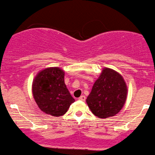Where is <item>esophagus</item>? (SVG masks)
Segmentation results:
<instances>
[{"label": "esophagus", "mask_w": 155, "mask_h": 155, "mask_svg": "<svg viewBox=\"0 0 155 155\" xmlns=\"http://www.w3.org/2000/svg\"><path fill=\"white\" fill-rule=\"evenodd\" d=\"M85 99H86V97H85V96H83H83H80L79 99H79V100H81V101H85Z\"/></svg>", "instance_id": "obj_1"}]
</instances>
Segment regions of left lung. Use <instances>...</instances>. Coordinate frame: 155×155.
Returning <instances> with one entry per match:
<instances>
[{"instance_id": "1", "label": "left lung", "mask_w": 155, "mask_h": 155, "mask_svg": "<svg viewBox=\"0 0 155 155\" xmlns=\"http://www.w3.org/2000/svg\"><path fill=\"white\" fill-rule=\"evenodd\" d=\"M127 93L126 84L121 74L112 69L104 68L93 85L86 102L96 117H112L124 106Z\"/></svg>"}]
</instances>
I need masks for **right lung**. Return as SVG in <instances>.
Instances as JSON below:
<instances>
[{
    "mask_svg": "<svg viewBox=\"0 0 155 155\" xmlns=\"http://www.w3.org/2000/svg\"><path fill=\"white\" fill-rule=\"evenodd\" d=\"M64 72L59 67L41 71L32 83V94L41 111L54 117L64 115L74 99L64 83Z\"/></svg>",
    "mask_w": 155,
    "mask_h": 155,
    "instance_id": "obj_1",
    "label": "right lung"
}]
</instances>
